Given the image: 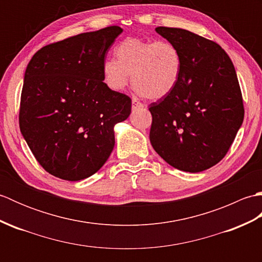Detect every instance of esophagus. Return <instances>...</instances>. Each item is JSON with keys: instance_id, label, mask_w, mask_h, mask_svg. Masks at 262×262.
Returning a JSON list of instances; mask_svg holds the SVG:
<instances>
[{"instance_id": "esophagus-1", "label": "esophagus", "mask_w": 262, "mask_h": 262, "mask_svg": "<svg viewBox=\"0 0 262 262\" xmlns=\"http://www.w3.org/2000/svg\"><path fill=\"white\" fill-rule=\"evenodd\" d=\"M132 103H133V109H137V108H143L144 107V104L142 102L138 101L136 98H133Z\"/></svg>"}]
</instances>
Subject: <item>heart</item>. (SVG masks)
I'll use <instances>...</instances> for the list:
<instances>
[{
    "label": "heart",
    "instance_id": "1",
    "mask_svg": "<svg viewBox=\"0 0 262 262\" xmlns=\"http://www.w3.org/2000/svg\"><path fill=\"white\" fill-rule=\"evenodd\" d=\"M115 59L102 63V81L109 90L121 92L132 75L140 96L151 100L168 97L176 90L182 75L181 52L168 40L127 38L115 47Z\"/></svg>",
    "mask_w": 262,
    "mask_h": 262
}]
</instances>
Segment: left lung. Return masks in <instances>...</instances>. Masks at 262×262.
Returning a JSON list of instances; mask_svg holds the SVG:
<instances>
[{
	"instance_id": "1",
	"label": "left lung",
	"mask_w": 262,
	"mask_h": 262,
	"mask_svg": "<svg viewBox=\"0 0 262 262\" xmlns=\"http://www.w3.org/2000/svg\"><path fill=\"white\" fill-rule=\"evenodd\" d=\"M181 52L176 90L149 104V141L166 163L186 172L207 170L223 159L244 118L236 72L219 43L180 28L158 27Z\"/></svg>"
}]
</instances>
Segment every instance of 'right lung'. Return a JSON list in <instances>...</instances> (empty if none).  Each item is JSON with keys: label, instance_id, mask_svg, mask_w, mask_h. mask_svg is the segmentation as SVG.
<instances>
[{"label": "right lung", "instance_id": "right-lung-1", "mask_svg": "<svg viewBox=\"0 0 262 262\" xmlns=\"http://www.w3.org/2000/svg\"><path fill=\"white\" fill-rule=\"evenodd\" d=\"M118 26L49 43L25 73L19 125L48 173L79 181L96 173L115 146L114 127L128 118L132 99L102 81V63Z\"/></svg>", "mask_w": 262, "mask_h": 262}]
</instances>
